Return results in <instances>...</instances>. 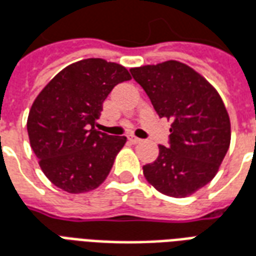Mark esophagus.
I'll use <instances>...</instances> for the list:
<instances>
[{
	"label": "esophagus",
	"mask_w": 256,
	"mask_h": 256,
	"mask_svg": "<svg viewBox=\"0 0 256 256\" xmlns=\"http://www.w3.org/2000/svg\"><path fill=\"white\" fill-rule=\"evenodd\" d=\"M128 140L132 144H138V142H141V138H137V137H134V136H128Z\"/></svg>",
	"instance_id": "esophagus-1"
}]
</instances>
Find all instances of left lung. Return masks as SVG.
<instances>
[{"instance_id": "left-lung-1", "label": "left lung", "mask_w": 256, "mask_h": 256, "mask_svg": "<svg viewBox=\"0 0 256 256\" xmlns=\"http://www.w3.org/2000/svg\"><path fill=\"white\" fill-rule=\"evenodd\" d=\"M159 118L172 120L168 145L142 167L159 192L186 198L215 177L230 145V120L218 92L186 64L168 60L130 70Z\"/></svg>"}]
</instances>
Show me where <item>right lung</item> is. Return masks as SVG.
Segmentation results:
<instances>
[{
    "mask_svg": "<svg viewBox=\"0 0 256 256\" xmlns=\"http://www.w3.org/2000/svg\"><path fill=\"white\" fill-rule=\"evenodd\" d=\"M130 79L120 64L86 58L64 68L38 94L27 132L42 172L53 185L84 193L106 181L126 137L97 132L96 120L111 90Z\"/></svg>",
    "mask_w": 256,
    "mask_h": 256,
    "instance_id": "obj_1",
    "label": "right lung"
}]
</instances>
